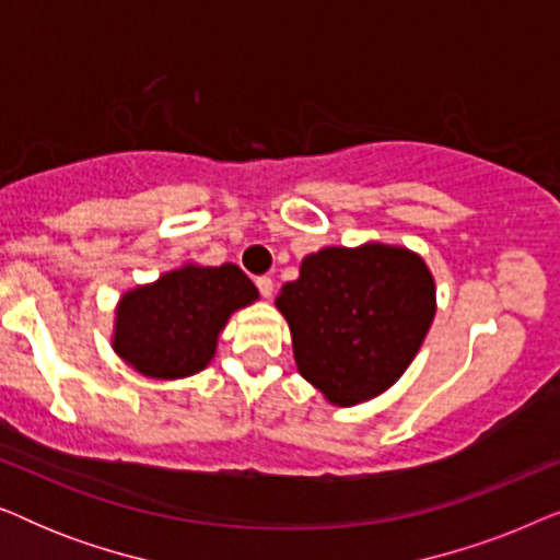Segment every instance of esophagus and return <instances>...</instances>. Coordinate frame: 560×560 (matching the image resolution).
<instances>
[{"label":"esophagus","instance_id":"obj_1","mask_svg":"<svg viewBox=\"0 0 560 560\" xmlns=\"http://www.w3.org/2000/svg\"><path fill=\"white\" fill-rule=\"evenodd\" d=\"M255 282H257V290H259V293H262V298H272V290H275L272 278H267V275H262V278H257Z\"/></svg>","mask_w":560,"mask_h":560}]
</instances>
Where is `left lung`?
Here are the masks:
<instances>
[{"label": "left lung", "instance_id": "left-lung-1", "mask_svg": "<svg viewBox=\"0 0 560 560\" xmlns=\"http://www.w3.org/2000/svg\"><path fill=\"white\" fill-rule=\"evenodd\" d=\"M275 305L303 380L351 408L393 387L416 359L435 316V280L418 252L397 244L324 247Z\"/></svg>", "mask_w": 560, "mask_h": 560}]
</instances>
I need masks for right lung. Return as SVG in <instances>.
I'll return each mask as SVG.
<instances>
[{"mask_svg": "<svg viewBox=\"0 0 560 560\" xmlns=\"http://www.w3.org/2000/svg\"><path fill=\"white\" fill-rule=\"evenodd\" d=\"M257 298L255 282L232 262H186L119 298L112 347L144 377H190L211 364L232 313Z\"/></svg>", "mask_w": 560, "mask_h": 560, "instance_id": "right-lung-1", "label": "right lung"}]
</instances>
